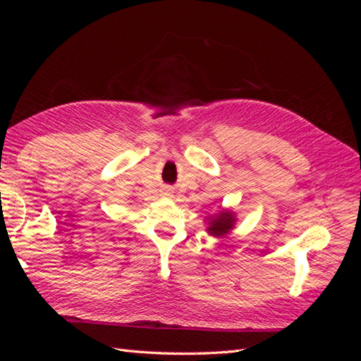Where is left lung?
Listing matches in <instances>:
<instances>
[{
    "label": "left lung",
    "mask_w": 361,
    "mask_h": 361,
    "mask_svg": "<svg viewBox=\"0 0 361 361\" xmlns=\"http://www.w3.org/2000/svg\"><path fill=\"white\" fill-rule=\"evenodd\" d=\"M207 220H209V223H207V233L212 236H216V238H221V236L227 235L235 227L236 218L232 211L224 209L221 212L209 216Z\"/></svg>",
    "instance_id": "1"
}]
</instances>
